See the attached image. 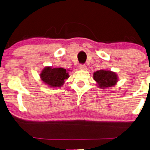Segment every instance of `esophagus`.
Returning a JSON list of instances; mask_svg holds the SVG:
<instances>
[{"mask_svg": "<svg viewBox=\"0 0 150 150\" xmlns=\"http://www.w3.org/2000/svg\"><path fill=\"white\" fill-rule=\"evenodd\" d=\"M79 68L82 69V70H85V69H87V66L84 64H81L79 65Z\"/></svg>", "mask_w": 150, "mask_h": 150, "instance_id": "1", "label": "esophagus"}]
</instances>
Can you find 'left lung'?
I'll use <instances>...</instances> for the list:
<instances>
[{
	"label": "left lung",
	"instance_id": "obj_1",
	"mask_svg": "<svg viewBox=\"0 0 150 150\" xmlns=\"http://www.w3.org/2000/svg\"><path fill=\"white\" fill-rule=\"evenodd\" d=\"M93 79L101 88L114 86L117 82V76L115 72L107 70H99L93 74Z\"/></svg>",
	"mask_w": 150,
	"mask_h": 150
}]
</instances>
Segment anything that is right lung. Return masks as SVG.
Listing matches in <instances>:
<instances>
[{
    "label": "right lung",
    "instance_id": "right-lung-1",
    "mask_svg": "<svg viewBox=\"0 0 150 150\" xmlns=\"http://www.w3.org/2000/svg\"><path fill=\"white\" fill-rule=\"evenodd\" d=\"M40 76L42 81L50 87H59L63 85L65 79H68L69 74L66 69L62 67L52 68L47 67L43 69Z\"/></svg>",
    "mask_w": 150,
    "mask_h": 150
}]
</instances>
